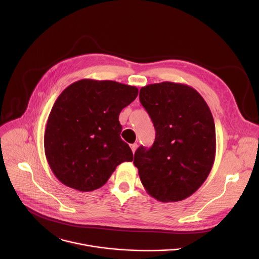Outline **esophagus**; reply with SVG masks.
<instances>
[{
	"mask_svg": "<svg viewBox=\"0 0 259 259\" xmlns=\"http://www.w3.org/2000/svg\"><path fill=\"white\" fill-rule=\"evenodd\" d=\"M137 143H132L131 145H130V147H131V150H132V153L134 154L135 153V151H136V149H137Z\"/></svg>",
	"mask_w": 259,
	"mask_h": 259,
	"instance_id": "esophagus-1",
	"label": "esophagus"
}]
</instances>
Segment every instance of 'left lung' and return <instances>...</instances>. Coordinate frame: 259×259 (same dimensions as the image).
I'll use <instances>...</instances> for the list:
<instances>
[{
  "label": "left lung",
  "mask_w": 259,
  "mask_h": 259,
  "mask_svg": "<svg viewBox=\"0 0 259 259\" xmlns=\"http://www.w3.org/2000/svg\"><path fill=\"white\" fill-rule=\"evenodd\" d=\"M139 99L156 129L151 149L134 155V165L147 194L160 202L192 196L207 179L216 153L211 110L193 87L173 82L140 89Z\"/></svg>",
  "instance_id": "1"
}]
</instances>
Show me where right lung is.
<instances>
[{"label":"right lung","instance_id":"right-lung-1","mask_svg":"<svg viewBox=\"0 0 259 259\" xmlns=\"http://www.w3.org/2000/svg\"><path fill=\"white\" fill-rule=\"evenodd\" d=\"M138 95L135 86L83 79L56 99L45 128L48 164L64 186L80 192L101 188L117 166L132 162L120 137L121 110Z\"/></svg>","mask_w":259,"mask_h":259}]
</instances>
